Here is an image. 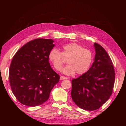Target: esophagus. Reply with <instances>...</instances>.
I'll list each match as a JSON object with an SVG mask.
<instances>
[{"instance_id": "34e87169", "label": "esophagus", "mask_w": 126, "mask_h": 126, "mask_svg": "<svg viewBox=\"0 0 126 126\" xmlns=\"http://www.w3.org/2000/svg\"><path fill=\"white\" fill-rule=\"evenodd\" d=\"M60 80H64V79H67V77H64V76H60Z\"/></svg>"}]
</instances>
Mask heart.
<instances>
[{
	"mask_svg": "<svg viewBox=\"0 0 126 126\" xmlns=\"http://www.w3.org/2000/svg\"><path fill=\"white\" fill-rule=\"evenodd\" d=\"M69 63L63 69V73L72 75L77 72L82 75L86 72L91 65L93 59V52L90 49L84 48L76 43L67 44L63 46L62 51L53 49L49 54V59L55 69L60 71L66 60Z\"/></svg>",
	"mask_w": 126,
	"mask_h": 126,
	"instance_id": "obj_1",
	"label": "heart"
}]
</instances>
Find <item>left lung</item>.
Returning <instances> with one entry per match:
<instances>
[{"mask_svg": "<svg viewBox=\"0 0 126 126\" xmlns=\"http://www.w3.org/2000/svg\"><path fill=\"white\" fill-rule=\"evenodd\" d=\"M94 60L86 73L71 80V98L81 109L94 110L107 101L112 93L115 80L113 64L101 46L94 44Z\"/></svg>", "mask_w": 126, "mask_h": 126, "instance_id": "8db88e82", "label": "left lung"}]
</instances>
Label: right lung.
<instances>
[{
    "instance_id": "1",
    "label": "right lung",
    "mask_w": 126,
    "mask_h": 126,
    "mask_svg": "<svg viewBox=\"0 0 126 126\" xmlns=\"http://www.w3.org/2000/svg\"><path fill=\"white\" fill-rule=\"evenodd\" d=\"M52 39L38 38L26 44L13 57L9 70L13 93L22 105H40L49 97L60 76L49 63L54 47Z\"/></svg>"
}]
</instances>
